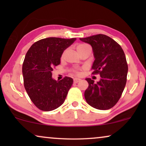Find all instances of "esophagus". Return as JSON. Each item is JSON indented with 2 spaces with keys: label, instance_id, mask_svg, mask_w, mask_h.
<instances>
[{
  "label": "esophagus",
  "instance_id": "esophagus-1",
  "mask_svg": "<svg viewBox=\"0 0 146 146\" xmlns=\"http://www.w3.org/2000/svg\"><path fill=\"white\" fill-rule=\"evenodd\" d=\"M80 81V79H79V78H74V83H78Z\"/></svg>",
  "mask_w": 146,
  "mask_h": 146
}]
</instances>
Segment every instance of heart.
<instances>
[{
    "label": "heart",
    "mask_w": 146,
    "mask_h": 146,
    "mask_svg": "<svg viewBox=\"0 0 146 146\" xmlns=\"http://www.w3.org/2000/svg\"><path fill=\"white\" fill-rule=\"evenodd\" d=\"M85 45H86V44H80L78 46V48L80 47V46H85ZM72 72L74 74H75V75H80L81 74L80 69H79V68L73 69L72 70Z\"/></svg>",
    "instance_id": "obj_1"
}]
</instances>
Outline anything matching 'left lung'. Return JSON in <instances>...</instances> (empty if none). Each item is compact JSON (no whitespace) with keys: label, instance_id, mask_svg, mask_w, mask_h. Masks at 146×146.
Masks as SVG:
<instances>
[{"label":"left lung","instance_id":"left-lung-1","mask_svg":"<svg viewBox=\"0 0 146 146\" xmlns=\"http://www.w3.org/2000/svg\"><path fill=\"white\" fill-rule=\"evenodd\" d=\"M92 47L95 60L92 74H100L97 83L86 78L88 88L84 97L87 103L94 108L106 110L116 104L124 90L128 67L120 45L106 35H96L80 38Z\"/></svg>","mask_w":146,"mask_h":146}]
</instances>
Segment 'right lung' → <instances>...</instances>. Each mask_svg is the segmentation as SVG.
Returning a JSON list of instances; mask_svg holds the SVG:
<instances>
[{"mask_svg": "<svg viewBox=\"0 0 146 146\" xmlns=\"http://www.w3.org/2000/svg\"><path fill=\"white\" fill-rule=\"evenodd\" d=\"M76 38L50 37L31 46L23 64L24 86L31 101L42 111H52L64 102L73 84L72 78L65 76L56 81L52 78L53 68L60 64L64 50Z\"/></svg>", "mask_w": 146, "mask_h": 146, "instance_id": "add662e5", "label": "right lung"}]
</instances>
